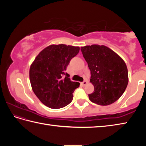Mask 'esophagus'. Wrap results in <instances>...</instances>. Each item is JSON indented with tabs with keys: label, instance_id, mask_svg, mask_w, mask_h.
<instances>
[{
	"label": "esophagus",
	"instance_id": "obj_1",
	"mask_svg": "<svg viewBox=\"0 0 146 146\" xmlns=\"http://www.w3.org/2000/svg\"><path fill=\"white\" fill-rule=\"evenodd\" d=\"M88 83V82L87 80H84V82H82L81 84H82V86H86Z\"/></svg>",
	"mask_w": 146,
	"mask_h": 146
}]
</instances>
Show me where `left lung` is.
Returning <instances> with one entry per match:
<instances>
[{
  "mask_svg": "<svg viewBox=\"0 0 146 146\" xmlns=\"http://www.w3.org/2000/svg\"><path fill=\"white\" fill-rule=\"evenodd\" d=\"M84 58L91 71L90 82L93 93L89 98L93 103L108 106L116 102L128 84V71L125 62L112 49L93 44L81 47Z\"/></svg>",
  "mask_w": 146,
  "mask_h": 146,
  "instance_id": "8db88e82",
  "label": "left lung"
}]
</instances>
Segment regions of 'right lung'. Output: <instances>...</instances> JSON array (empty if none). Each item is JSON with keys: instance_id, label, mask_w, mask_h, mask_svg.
Masks as SVG:
<instances>
[{"instance_id": "right-lung-1", "label": "right lung", "mask_w": 146, "mask_h": 146, "mask_svg": "<svg viewBox=\"0 0 146 146\" xmlns=\"http://www.w3.org/2000/svg\"><path fill=\"white\" fill-rule=\"evenodd\" d=\"M78 46L50 45L39 53L29 69L32 90L48 108L59 109L73 100V93L80 83L72 82L66 73L70 60L79 52Z\"/></svg>"}]
</instances>
